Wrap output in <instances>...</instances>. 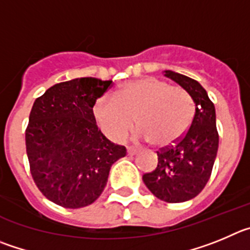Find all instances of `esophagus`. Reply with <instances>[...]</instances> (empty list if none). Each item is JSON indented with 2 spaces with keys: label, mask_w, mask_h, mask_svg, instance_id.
<instances>
[{
  "label": "esophagus",
  "mask_w": 250,
  "mask_h": 250,
  "mask_svg": "<svg viewBox=\"0 0 250 250\" xmlns=\"http://www.w3.org/2000/svg\"><path fill=\"white\" fill-rule=\"evenodd\" d=\"M127 153H128V156H136L137 153H138V150L134 149V148H128Z\"/></svg>",
  "instance_id": "1"
}]
</instances>
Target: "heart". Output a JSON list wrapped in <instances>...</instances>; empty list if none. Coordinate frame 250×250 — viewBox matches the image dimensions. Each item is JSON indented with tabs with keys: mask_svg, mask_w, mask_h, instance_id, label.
I'll return each instance as SVG.
<instances>
[{
	"mask_svg": "<svg viewBox=\"0 0 250 250\" xmlns=\"http://www.w3.org/2000/svg\"><path fill=\"white\" fill-rule=\"evenodd\" d=\"M92 113L98 127L112 141H125L134 122L138 127L134 134L137 139L167 146L189 127L193 101L181 87L147 77L123 83L114 91L113 98H98Z\"/></svg>",
	"mask_w": 250,
	"mask_h": 250,
	"instance_id": "obj_1",
	"label": "heart"
}]
</instances>
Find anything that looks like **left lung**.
Listing matches in <instances>:
<instances>
[{"instance_id": "1", "label": "left lung", "mask_w": 250, "mask_h": 250, "mask_svg": "<svg viewBox=\"0 0 250 250\" xmlns=\"http://www.w3.org/2000/svg\"><path fill=\"white\" fill-rule=\"evenodd\" d=\"M163 73L189 94L194 102V116L182 138L159 150L157 168L143 174V182L161 201L182 203L197 197L209 181L219 136L214 104L201 83L170 69Z\"/></svg>"}]
</instances>
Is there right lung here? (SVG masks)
Listing matches in <instances>:
<instances>
[{
    "mask_svg": "<svg viewBox=\"0 0 250 250\" xmlns=\"http://www.w3.org/2000/svg\"><path fill=\"white\" fill-rule=\"evenodd\" d=\"M112 81L82 77L61 82L33 103L26 129L31 174L42 194L64 208H83L104 189L112 164L125 147L98 129L92 108Z\"/></svg>",
    "mask_w": 250,
    "mask_h": 250,
    "instance_id": "1",
    "label": "right lung"
}]
</instances>
